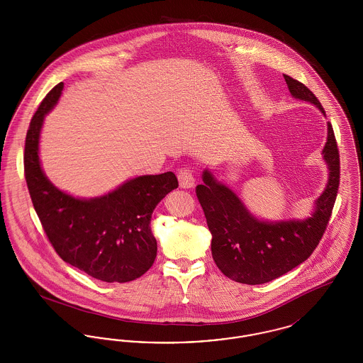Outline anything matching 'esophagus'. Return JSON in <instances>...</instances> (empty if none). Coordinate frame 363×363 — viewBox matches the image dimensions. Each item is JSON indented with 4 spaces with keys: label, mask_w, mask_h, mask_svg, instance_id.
<instances>
[{
    "label": "esophagus",
    "mask_w": 363,
    "mask_h": 363,
    "mask_svg": "<svg viewBox=\"0 0 363 363\" xmlns=\"http://www.w3.org/2000/svg\"><path fill=\"white\" fill-rule=\"evenodd\" d=\"M178 181H179V186L184 189H190L194 186V177L189 169L178 170Z\"/></svg>",
    "instance_id": "esophagus-1"
}]
</instances>
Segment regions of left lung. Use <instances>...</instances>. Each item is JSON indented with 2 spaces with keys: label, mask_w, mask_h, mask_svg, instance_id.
Masks as SVG:
<instances>
[{
  "label": "left lung",
  "mask_w": 363,
  "mask_h": 363,
  "mask_svg": "<svg viewBox=\"0 0 363 363\" xmlns=\"http://www.w3.org/2000/svg\"><path fill=\"white\" fill-rule=\"evenodd\" d=\"M284 80L295 99L314 104L325 116L308 86L287 74ZM327 125L323 159L328 166V182L306 219L261 220L235 191L219 182L208 169L203 172L204 184L197 185L196 194L212 234V257L225 277L243 284H262L311 257L328 225L340 181L339 150L332 125Z\"/></svg>",
  "instance_id": "8db88e82"
}]
</instances>
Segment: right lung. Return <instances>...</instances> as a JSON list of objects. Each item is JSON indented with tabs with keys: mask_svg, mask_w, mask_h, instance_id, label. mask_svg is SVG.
I'll use <instances>...</instances> for the list:
<instances>
[{
	"mask_svg": "<svg viewBox=\"0 0 363 363\" xmlns=\"http://www.w3.org/2000/svg\"><path fill=\"white\" fill-rule=\"evenodd\" d=\"M42 101L31 120L24 148V173L35 211L58 256L86 275L125 283L144 275L156 257L151 218L178 181L172 172L140 175L107 194L79 199L54 186L39 159L45 117L57 104L64 84Z\"/></svg>",
	"mask_w": 363,
	"mask_h": 363,
	"instance_id": "obj_1",
	"label": "right lung"
}]
</instances>
